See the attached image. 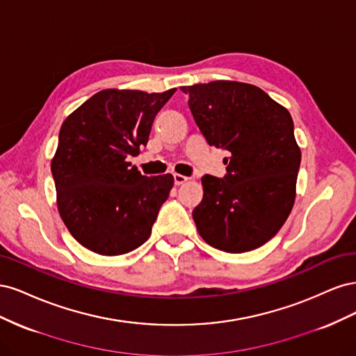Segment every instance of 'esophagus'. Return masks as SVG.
Wrapping results in <instances>:
<instances>
[{
  "mask_svg": "<svg viewBox=\"0 0 356 356\" xmlns=\"http://www.w3.org/2000/svg\"><path fill=\"white\" fill-rule=\"evenodd\" d=\"M187 179H188L187 177H184V175H181V174H175V175H174V181H175V184H177V186H181V184H184V182H186Z\"/></svg>",
  "mask_w": 356,
  "mask_h": 356,
  "instance_id": "1",
  "label": "esophagus"
}]
</instances>
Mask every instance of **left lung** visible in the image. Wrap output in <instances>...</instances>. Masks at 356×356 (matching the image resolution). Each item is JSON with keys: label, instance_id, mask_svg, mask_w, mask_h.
<instances>
[{"label": "left lung", "instance_id": "obj_1", "mask_svg": "<svg viewBox=\"0 0 356 356\" xmlns=\"http://www.w3.org/2000/svg\"><path fill=\"white\" fill-rule=\"evenodd\" d=\"M209 145L227 149V175L202 178L193 211L202 239L241 254L270 241L296 202L301 152L289 111L254 84L217 80L184 86Z\"/></svg>", "mask_w": 356, "mask_h": 356}]
</instances>
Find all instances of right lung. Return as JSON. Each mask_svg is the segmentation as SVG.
I'll use <instances>...</instances> for the list:
<instances>
[{
    "instance_id": "right-lung-1",
    "label": "right lung",
    "mask_w": 356,
    "mask_h": 356,
    "mask_svg": "<svg viewBox=\"0 0 356 356\" xmlns=\"http://www.w3.org/2000/svg\"><path fill=\"white\" fill-rule=\"evenodd\" d=\"M175 90L105 89L62 123L51 159L58 211L72 238L92 252L122 255L152 234L174 177H144L127 157L147 145L156 114Z\"/></svg>"
}]
</instances>
